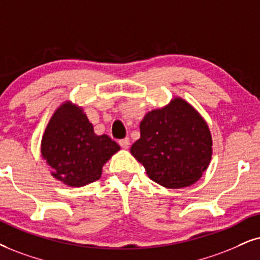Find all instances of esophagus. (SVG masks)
I'll use <instances>...</instances> for the list:
<instances>
[{
    "label": "esophagus",
    "mask_w": 260,
    "mask_h": 260,
    "mask_svg": "<svg viewBox=\"0 0 260 260\" xmlns=\"http://www.w3.org/2000/svg\"><path fill=\"white\" fill-rule=\"evenodd\" d=\"M119 144H120V146L122 147V149H128V147H129V145H131L129 139H128V138H124V139H121V140L119 141Z\"/></svg>",
    "instance_id": "34e87169"
}]
</instances>
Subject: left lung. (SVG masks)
I'll use <instances>...</instances> for the list:
<instances>
[{
  "instance_id": "left-lung-1",
  "label": "left lung",
  "mask_w": 260,
  "mask_h": 260,
  "mask_svg": "<svg viewBox=\"0 0 260 260\" xmlns=\"http://www.w3.org/2000/svg\"><path fill=\"white\" fill-rule=\"evenodd\" d=\"M147 176L170 189L192 186L208 169L212 137L203 116L180 97L153 109L140 122V138L131 147Z\"/></svg>"
}]
</instances>
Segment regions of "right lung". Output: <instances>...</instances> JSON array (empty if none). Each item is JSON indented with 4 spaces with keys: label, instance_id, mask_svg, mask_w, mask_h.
<instances>
[{
    "label": "right lung",
    "instance_id": "add662e5",
    "mask_svg": "<svg viewBox=\"0 0 260 260\" xmlns=\"http://www.w3.org/2000/svg\"><path fill=\"white\" fill-rule=\"evenodd\" d=\"M120 146L106 134L97 136L83 108L66 101L54 111L42 137V158L57 181L83 187L102 175V168Z\"/></svg>",
    "mask_w": 260,
    "mask_h": 260
}]
</instances>
